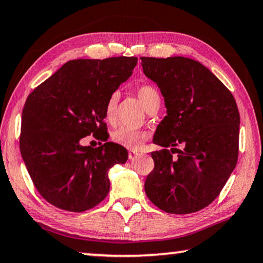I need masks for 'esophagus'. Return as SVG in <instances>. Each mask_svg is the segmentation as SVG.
I'll use <instances>...</instances> for the list:
<instances>
[{"mask_svg":"<svg viewBox=\"0 0 263 263\" xmlns=\"http://www.w3.org/2000/svg\"><path fill=\"white\" fill-rule=\"evenodd\" d=\"M140 154L137 152H135V151H129V153H128V156H129V159L130 160H134V159H136L137 156H139Z\"/></svg>","mask_w":263,"mask_h":263,"instance_id":"obj_1","label":"esophagus"}]
</instances>
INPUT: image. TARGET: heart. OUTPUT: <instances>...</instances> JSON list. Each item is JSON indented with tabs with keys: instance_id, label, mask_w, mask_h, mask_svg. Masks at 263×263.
I'll return each instance as SVG.
<instances>
[{
	"instance_id": "b5f03b06",
	"label": "heart",
	"mask_w": 263,
	"mask_h": 263,
	"mask_svg": "<svg viewBox=\"0 0 263 263\" xmlns=\"http://www.w3.org/2000/svg\"><path fill=\"white\" fill-rule=\"evenodd\" d=\"M136 94L137 98L140 99L141 103L145 108V110L151 106H153L155 102H160L159 91L154 87L149 86V84L140 86L136 89ZM118 102L119 94L115 91L110 94L106 102V106H104V116H106V120L109 121V122H114ZM147 136V133L144 132L135 130V129H130L127 127H120L112 132L111 140L115 143L122 145V147L127 149H130V151H139L144 144Z\"/></svg>"
}]
</instances>
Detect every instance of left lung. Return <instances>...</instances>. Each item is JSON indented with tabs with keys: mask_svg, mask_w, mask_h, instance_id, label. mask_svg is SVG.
<instances>
[{
	"mask_svg": "<svg viewBox=\"0 0 263 263\" xmlns=\"http://www.w3.org/2000/svg\"><path fill=\"white\" fill-rule=\"evenodd\" d=\"M141 61L167 108L153 139L164 149L152 153L155 165L145 179V194L167 213L201 211L216 199L237 162L240 114L235 99L195 60L173 56ZM177 144L184 145L182 151L175 148Z\"/></svg>",
	"mask_w": 263,
	"mask_h": 263,
	"instance_id": "1",
	"label": "left lung"
}]
</instances>
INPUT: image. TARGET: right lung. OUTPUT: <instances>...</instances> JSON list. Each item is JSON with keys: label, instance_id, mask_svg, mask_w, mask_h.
<instances>
[{"label": "right lung", "instance_id": "right-lung-1", "mask_svg": "<svg viewBox=\"0 0 263 263\" xmlns=\"http://www.w3.org/2000/svg\"><path fill=\"white\" fill-rule=\"evenodd\" d=\"M137 58L79 59L64 63L28 96L22 111L20 151L37 192L55 207L84 212L108 195V172L128 160L114 142L83 145L92 134L107 141L104 106L129 79Z\"/></svg>", "mask_w": 263, "mask_h": 263}]
</instances>
